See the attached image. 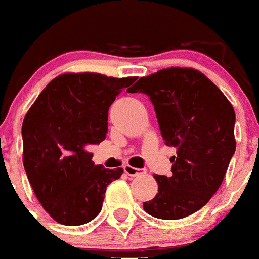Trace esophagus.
Listing matches in <instances>:
<instances>
[{
  "label": "esophagus",
  "mask_w": 259,
  "mask_h": 259,
  "mask_svg": "<svg viewBox=\"0 0 259 259\" xmlns=\"http://www.w3.org/2000/svg\"><path fill=\"white\" fill-rule=\"evenodd\" d=\"M124 172L128 175V176H138L141 174V169L134 168V166H130V165H125L124 166Z\"/></svg>",
  "instance_id": "34e87169"
}]
</instances>
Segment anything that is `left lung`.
I'll use <instances>...</instances> for the list:
<instances>
[{"label":"left lung","mask_w":259,"mask_h":259,"mask_svg":"<svg viewBox=\"0 0 259 259\" xmlns=\"http://www.w3.org/2000/svg\"><path fill=\"white\" fill-rule=\"evenodd\" d=\"M131 93L149 97L161 137L176 147L170 176L154 175L158 194L143 209L179 220L210 201L235 154V110L219 87L191 68H168L141 77Z\"/></svg>","instance_id":"8db88e82"}]
</instances>
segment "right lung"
I'll list each match as a JSON object with an SVG mask.
<instances>
[{"label":"right lung","instance_id":"right-lung-1","mask_svg":"<svg viewBox=\"0 0 259 259\" xmlns=\"http://www.w3.org/2000/svg\"><path fill=\"white\" fill-rule=\"evenodd\" d=\"M135 80L65 73L46 85L26 114L21 137L27 178L45 210L60 224L95 219L106 187L122 175L121 168L95 165L87 147L106 138L109 106Z\"/></svg>","mask_w":259,"mask_h":259}]
</instances>
